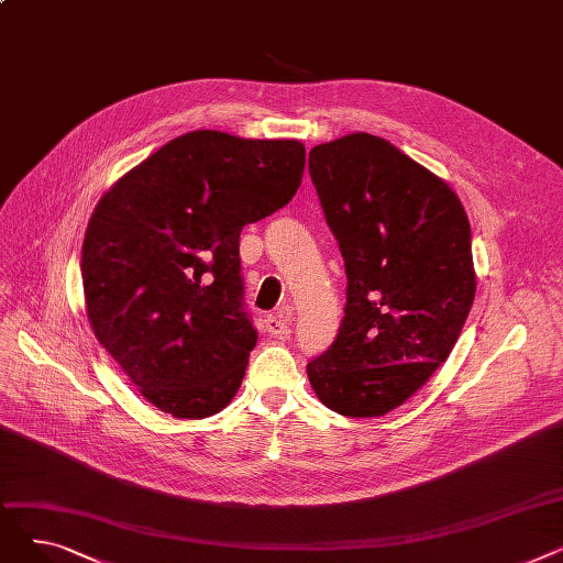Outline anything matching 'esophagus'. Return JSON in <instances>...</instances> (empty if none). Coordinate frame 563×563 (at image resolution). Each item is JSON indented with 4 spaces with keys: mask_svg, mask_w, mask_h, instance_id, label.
<instances>
[{
    "mask_svg": "<svg viewBox=\"0 0 563 563\" xmlns=\"http://www.w3.org/2000/svg\"><path fill=\"white\" fill-rule=\"evenodd\" d=\"M291 319H294V308L291 306H283L278 312H274V314H269V317L264 319L266 331H269L274 338H287Z\"/></svg>",
    "mask_w": 563,
    "mask_h": 563,
    "instance_id": "1",
    "label": "esophagus"
}]
</instances>
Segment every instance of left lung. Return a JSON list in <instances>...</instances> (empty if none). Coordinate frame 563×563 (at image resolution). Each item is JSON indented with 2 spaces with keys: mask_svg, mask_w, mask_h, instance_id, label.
Here are the masks:
<instances>
[{
  "mask_svg": "<svg viewBox=\"0 0 563 563\" xmlns=\"http://www.w3.org/2000/svg\"><path fill=\"white\" fill-rule=\"evenodd\" d=\"M308 166L346 269L340 333L308 363L310 386L340 416H386L461 335L477 291L470 221L442 177L380 136L314 145Z\"/></svg>",
  "mask_w": 563,
  "mask_h": 563,
  "instance_id": "1",
  "label": "left lung"
}]
</instances>
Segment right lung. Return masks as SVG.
I'll return each mask as SVG.
<instances>
[{
	"label": "right lung",
	"instance_id": "obj_1",
	"mask_svg": "<svg viewBox=\"0 0 563 563\" xmlns=\"http://www.w3.org/2000/svg\"><path fill=\"white\" fill-rule=\"evenodd\" d=\"M306 147L196 130L107 189L81 244L98 342L159 410L210 418L242 386L257 333L242 308L240 234L301 187Z\"/></svg>",
	"mask_w": 563,
	"mask_h": 563
}]
</instances>
